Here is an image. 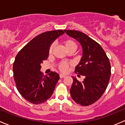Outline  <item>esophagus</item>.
<instances>
[{"label":"esophagus","mask_w":125,"mask_h":125,"mask_svg":"<svg viewBox=\"0 0 125 125\" xmlns=\"http://www.w3.org/2000/svg\"><path fill=\"white\" fill-rule=\"evenodd\" d=\"M59 77H60V78H64V77H66V75H63V74H60L59 75Z\"/></svg>","instance_id":"esophagus-1"}]
</instances>
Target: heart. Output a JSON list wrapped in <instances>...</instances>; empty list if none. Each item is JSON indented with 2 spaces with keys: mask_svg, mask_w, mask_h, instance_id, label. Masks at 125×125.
Here are the masks:
<instances>
[{
  "mask_svg": "<svg viewBox=\"0 0 125 125\" xmlns=\"http://www.w3.org/2000/svg\"><path fill=\"white\" fill-rule=\"evenodd\" d=\"M63 44L67 51H69L70 50H75L76 48H77L76 43L73 41V39H65L63 41ZM54 45L53 44L50 46L49 50H48L49 54L52 53L54 49ZM69 66H70V63H69L66 62H61L57 65V68H58V69L60 71L62 72V73H66V72L68 71V69H69Z\"/></svg>",
  "mask_w": 125,
  "mask_h": 125,
  "instance_id": "b5f03b06",
  "label": "heart"
}]
</instances>
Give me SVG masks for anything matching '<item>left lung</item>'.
I'll return each instance as SVG.
<instances>
[{"label": "left lung", "mask_w": 125, "mask_h": 125, "mask_svg": "<svg viewBox=\"0 0 125 125\" xmlns=\"http://www.w3.org/2000/svg\"><path fill=\"white\" fill-rule=\"evenodd\" d=\"M64 31L80 42L83 52L75 73L78 77L84 75L85 78L80 81L73 77L71 96L78 104L90 105L96 102L107 89L111 75L110 60L102 47L85 33L73 30Z\"/></svg>", "instance_id": "obj_1"}]
</instances>
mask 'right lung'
<instances>
[{
    "label": "right lung",
    "mask_w": 125,
    "mask_h": 125,
    "mask_svg": "<svg viewBox=\"0 0 125 125\" xmlns=\"http://www.w3.org/2000/svg\"><path fill=\"white\" fill-rule=\"evenodd\" d=\"M63 33L62 30L42 33L29 42L15 57L12 69L16 87L31 103L42 104L52 96L59 75L52 71L44 75L40 71L41 63L48 58L50 44Z\"/></svg>",
    "instance_id": "obj_1"
}]
</instances>
